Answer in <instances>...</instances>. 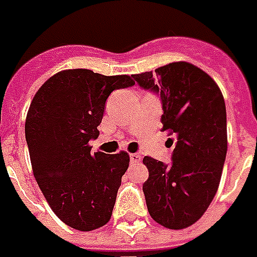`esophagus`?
I'll return each instance as SVG.
<instances>
[{"mask_svg": "<svg viewBox=\"0 0 257 257\" xmlns=\"http://www.w3.org/2000/svg\"><path fill=\"white\" fill-rule=\"evenodd\" d=\"M130 161L131 163H138V161H141V156L138 153H131Z\"/></svg>", "mask_w": 257, "mask_h": 257, "instance_id": "34e87169", "label": "esophagus"}]
</instances>
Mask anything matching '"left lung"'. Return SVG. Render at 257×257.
Returning a JSON list of instances; mask_svg holds the SVG:
<instances>
[{"label": "left lung", "mask_w": 257, "mask_h": 257, "mask_svg": "<svg viewBox=\"0 0 257 257\" xmlns=\"http://www.w3.org/2000/svg\"><path fill=\"white\" fill-rule=\"evenodd\" d=\"M133 77L144 89L160 93L161 131L176 137L169 167L144 158L149 169L142 187L148 210L164 227L186 229L206 213L221 181L227 150L222 92L206 71L184 61Z\"/></svg>", "instance_id": "obj_1"}]
</instances>
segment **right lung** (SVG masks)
Segmentation results:
<instances>
[{
    "instance_id": "obj_1",
    "label": "right lung",
    "mask_w": 257,
    "mask_h": 257,
    "mask_svg": "<svg viewBox=\"0 0 257 257\" xmlns=\"http://www.w3.org/2000/svg\"><path fill=\"white\" fill-rule=\"evenodd\" d=\"M130 76L69 69L35 93L26 119L31 165L50 207L67 226L90 231L111 219L130 157L90 153L111 92L133 86Z\"/></svg>"
}]
</instances>
